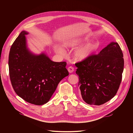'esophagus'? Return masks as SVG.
I'll use <instances>...</instances> for the list:
<instances>
[{
	"instance_id": "34e87169",
	"label": "esophagus",
	"mask_w": 133,
	"mask_h": 133,
	"mask_svg": "<svg viewBox=\"0 0 133 133\" xmlns=\"http://www.w3.org/2000/svg\"><path fill=\"white\" fill-rule=\"evenodd\" d=\"M67 69H68V72L70 73L73 72H74V68H73L72 66H69V67H68V68H67Z\"/></svg>"
}]
</instances>
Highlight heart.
I'll return each instance as SVG.
<instances>
[{"instance_id":"1","label":"heart","mask_w":133,"mask_h":133,"mask_svg":"<svg viewBox=\"0 0 133 133\" xmlns=\"http://www.w3.org/2000/svg\"><path fill=\"white\" fill-rule=\"evenodd\" d=\"M84 41H81L80 42H83ZM79 44V43H76L75 41H67L64 43V46L65 47L67 48H74ZM99 48V44L97 42H93L87 44L82 47H81L76 50L73 55L74 58L75 60L78 61H83L88 58L90 55L93 54ZM56 51L62 54L63 51L59 47L56 48Z\"/></svg>"}]
</instances>
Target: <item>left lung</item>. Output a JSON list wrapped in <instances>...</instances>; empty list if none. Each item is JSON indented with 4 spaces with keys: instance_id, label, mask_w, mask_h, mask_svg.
Segmentation results:
<instances>
[{
    "instance_id": "left-lung-1",
    "label": "left lung",
    "mask_w": 133,
    "mask_h": 133,
    "mask_svg": "<svg viewBox=\"0 0 133 133\" xmlns=\"http://www.w3.org/2000/svg\"><path fill=\"white\" fill-rule=\"evenodd\" d=\"M123 57L119 45L111 42L98 54L76 63L81 97L86 103L101 105L116 95L122 80Z\"/></svg>"
}]
</instances>
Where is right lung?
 Wrapping results in <instances>:
<instances>
[{
	"label": "right lung",
	"instance_id": "add662e5",
	"mask_svg": "<svg viewBox=\"0 0 133 133\" xmlns=\"http://www.w3.org/2000/svg\"><path fill=\"white\" fill-rule=\"evenodd\" d=\"M22 31L11 46L9 57L10 80L16 94L27 102L43 105L50 100L60 81L69 75L66 62H54L45 53L28 49Z\"/></svg>",
	"mask_w": 133,
	"mask_h": 133
}]
</instances>
